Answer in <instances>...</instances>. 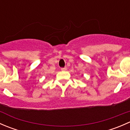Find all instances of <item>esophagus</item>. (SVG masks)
<instances>
[{
  "instance_id": "obj_1",
  "label": "esophagus",
  "mask_w": 130,
  "mask_h": 130,
  "mask_svg": "<svg viewBox=\"0 0 130 130\" xmlns=\"http://www.w3.org/2000/svg\"><path fill=\"white\" fill-rule=\"evenodd\" d=\"M61 70H62V71H66L67 70V67H64V68H61Z\"/></svg>"
}]
</instances>
